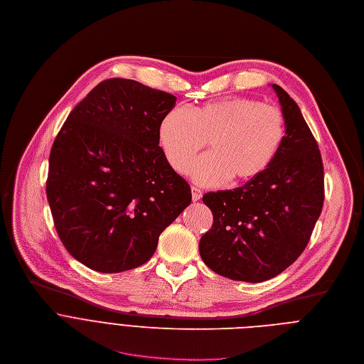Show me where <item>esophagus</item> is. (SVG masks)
<instances>
[{
  "label": "esophagus",
  "mask_w": 364,
  "mask_h": 364,
  "mask_svg": "<svg viewBox=\"0 0 364 364\" xmlns=\"http://www.w3.org/2000/svg\"><path fill=\"white\" fill-rule=\"evenodd\" d=\"M191 192H192V199H193V200H199V199L202 198V191H200V189L192 186V188H191Z\"/></svg>",
  "instance_id": "1"
}]
</instances>
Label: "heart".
<instances>
[{
    "label": "heart",
    "mask_w": 364,
    "mask_h": 364,
    "mask_svg": "<svg viewBox=\"0 0 364 364\" xmlns=\"http://www.w3.org/2000/svg\"><path fill=\"white\" fill-rule=\"evenodd\" d=\"M171 168L186 173L208 141L210 154L191 167L193 181L216 186L227 179L242 185L261 176L275 159L285 136L282 112L251 97L232 96L191 109H171L158 127Z\"/></svg>",
    "instance_id": "obj_1"
}]
</instances>
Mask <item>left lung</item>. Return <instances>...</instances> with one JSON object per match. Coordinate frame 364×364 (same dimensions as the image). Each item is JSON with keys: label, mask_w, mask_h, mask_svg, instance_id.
I'll use <instances>...</instances> for the list:
<instances>
[{"label": "left lung", "mask_w": 364, "mask_h": 364, "mask_svg": "<svg viewBox=\"0 0 364 364\" xmlns=\"http://www.w3.org/2000/svg\"><path fill=\"white\" fill-rule=\"evenodd\" d=\"M285 136L269 168L232 191L205 193L213 223L199 241L203 262L223 277L261 282L291 265L306 250L324 202L317 140L300 107L278 85Z\"/></svg>", "instance_id": "obj_1"}]
</instances>
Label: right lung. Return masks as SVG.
<instances>
[{"mask_svg": "<svg viewBox=\"0 0 364 364\" xmlns=\"http://www.w3.org/2000/svg\"><path fill=\"white\" fill-rule=\"evenodd\" d=\"M171 93L127 79L99 83L61 126L50 152L47 199L70 255L99 272L140 267L191 203L158 127Z\"/></svg>", "mask_w": 364, "mask_h": 364, "instance_id": "1", "label": "right lung"}]
</instances>
